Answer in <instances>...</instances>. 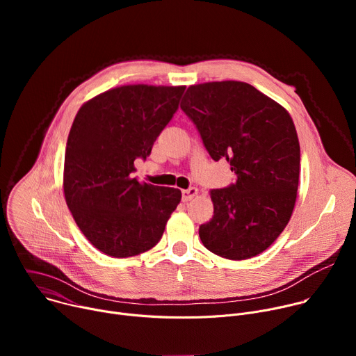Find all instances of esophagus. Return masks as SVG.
<instances>
[{
    "label": "esophagus",
    "instance_id": "obj_1",
    "mask_svg": "<svg viewBox=\"0 0 356 356\" xmlns=\"http://www.w3.org/2000/svg\"><path fill=\"white\" fill-rule=\"evenodd\" d=\"M197 193H198V190L195 187H190L187 190H183L181 191V200L183 201H190L197 195Z\"/></svg>",
    "mask_w": 356,
    "mask_h": 356
}]
</instances>
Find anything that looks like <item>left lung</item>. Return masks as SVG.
<instances>
[{"mask_svg":"<svg viewBox=\"0 0 356 356\" xmlns=\"http://www.w3.org/2000/svg\"><path fill=\"white\" fill-rule=\"evenodd\" d=\"M180 108L210 156L225 159L236 176L210 190L214 216L200 225L202 245L232 261L259 255L286 228L297 198L300 143L289 111L235 80L190 86Z\"/></svg>","mask_w":356,"mask_h":356,"instance_id":"8db88e82","label":"left lung"}]
</instances>
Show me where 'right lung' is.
<instances>
[{"instance_id": "add662e5", "label": "right lung", "mask_w": 356, "mask_h": 356, "mask_svg": "<svg viewBox=\"0 0 356 356\" xmlns=\"http://www.w3.org/2000/svg\"><path fill=\"white\" fill-rule=\"evenodd\" d=\"M186 86L128 84L84 103L69 132L63 190L88 242L113 258L154 248L181 200L173 187L131 177L179 107Z\"/></svg>"}]
</instances>
